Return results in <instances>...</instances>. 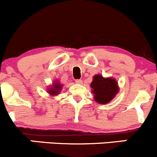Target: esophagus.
<instances>
[{
    "instance_id": "1",
    "label": "esophagus",
    "mask_w": 157,
    "mask_h": 157,
    "mask_svg": "<svg viewBox=\"0 0 157 157\" xmlns=\"http://www.w3.org/2000/svg\"><path fill=\"white\" fill-rule=\"evenodd\" d=\"M75 83H76V84H82V79H76V80H75Z\"/></svg>"
}]
</instances>
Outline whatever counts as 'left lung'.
I'll use <instances>...</instances> for the list:
<instances>
[{
    "instance_id": "1",
    "label": "left lung",
    "mask_w": 157,
    "mask_h": 157,
    "mask_svg": "<svg viewBox=\"0 0 157 157\" xmlns=\"http://www.w3.org/2000/svg\"><path fill=\"white\" fill-rule=\"evenodd\" d=\"M94 100L97 103L108 104L118 93L119 88L117 81L113 78H104L101 75H95L91 83Z\"/></svg>"
}]
</instances>
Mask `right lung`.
I'll use <instances>...</instances> for the list:
<instances>
[{"label": "right lung", "mask_w": 157, "mask_h": 157, "mask_svg": "<svg viewBox=\"0 0 157 157\" xmlns=\"http://www.w3.org/2000/svg\"><path fill=\"white\" fill-rule=\"evenodd\" d=\"M62 88H63V85L60 84V82L58 80H56L53 82L52 86L49 87L47 90V92L50 94L51 96H56L58 95L59 94L61 91Z\"/></svg>", "instance_id": "add662e5"}]
</instances>
